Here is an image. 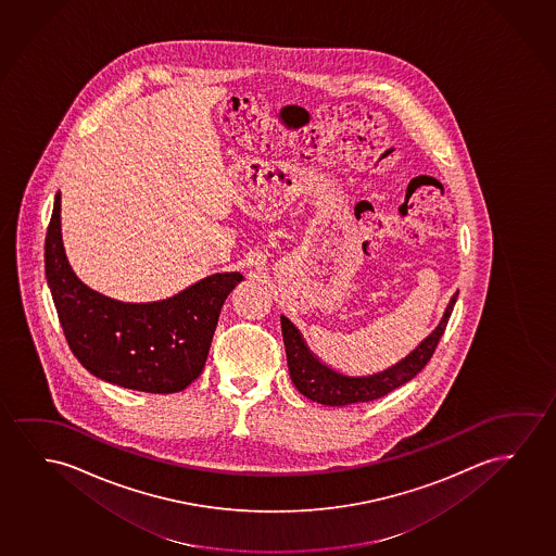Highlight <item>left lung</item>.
Returning a JSON list of instances; mask_svg holds the SVG:
<instances>
[{"instance_id": "obj_1", "label": "left lung", "mask_w": 556, "mask_h": 556, "mask_svg": "<svg viewBox=\"0 0 556 556\" xmlns=\"http://www.w3.org/2000/svg\"><path fill=\"white\" fill-rule=\"evenodd\" d=\"M457 296H459V290L451 296L442 319L427 339L420 340L419 346L410 350L409 354L394 365L370 375H348L327 365L319 359V355L312 352V348L307 346L299 327L290 321L289 317L281 315L282 342H285L292 384L299 388L300 394L306 395L307 400L330 405V407L372 402L382 395L390 394L395 388L417 377L430 362L438 342L442 339L443 330L447 327Z\"/></svg>"}]
</instances>
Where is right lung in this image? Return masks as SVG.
Returning <instances> with one entry per match:
<instances>
[{
	"label": "right lung",
	"mask_w": 556,
	"mask_h": 556,
	"mask_svg": "<svg viewBox=\"0 0 556 556\" xmlns=\"http://www.w3.org/2000/svg\"><path fill=\"white\" fill-rule=\"evenodd\" d=\"M46 277L66 342L86 369L149 394L186 390L202 372L217 317L239 271L212 274L154 302H122L78 279L63 247L61 193L46 235Z\"/></svg>",
	"instance_id": "add662e5"
}]
</instances>
